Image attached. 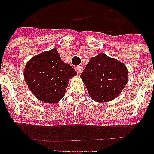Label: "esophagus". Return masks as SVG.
<instances>
[{
	"instance_id": "esophagus-1",
	"label": "esophagus",
	"mask_w": 154,
	"mask_h": 154,
	"mask_svg": "<svg viewBox=\"0 0 154 154\" xmlns=\"http://www.w3.org/2000/svg\"><path fill=\"white\" fill-rule=\"evenodd\" d=\"M75 70L79 74H80V73L83 71V70H84V67H83L82 66H76L75 67Z\"/></svg>"
}]
</instances>
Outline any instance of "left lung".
<instances>
[{
    "mask_svg": "<svg viewBox=\"0 0 154 154\" xmlns=\"http://www.w3.org/2000/svg\"><path fill=\"white\" fill-rule=\"evenodd\" d=\"M125 64L101 53L91 57L80 78L89 97L97 102H108L119 97L128 82Z\"/></svg>",
    "mask_w": 154,
    "mask_h": 154,
    "instance_id": "obj_1",
    "label": "left lung"
}]
</instances>
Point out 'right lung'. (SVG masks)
Returning <instances> with one entry per match:
<instances>
[{"mask_svg": "<svg viewBox=\"0 0 154 154\" xmlns=\"http://www.w3.org/2000/svg\"><path fill=\"white\" fill-rule=\"evenodd\" d=\"M76 75L70 65L62 62L57 48L32 57L23 70L24 79L32 94L48 104L60 101L70 79Z\"/></svg>", "mask_w": 154, "mask_h": 154, "instance_id": "1", "label": "right lung"}]
</instances>
